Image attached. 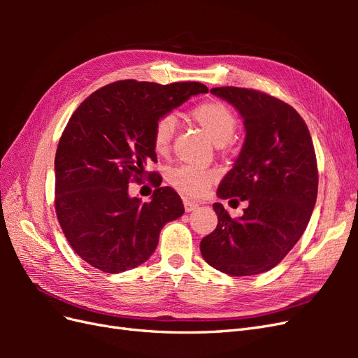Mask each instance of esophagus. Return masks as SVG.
<instances>
[{
  "instance_id": "obj_1",
  "label": "esophagus",
  "mask_w": 358,
  "mask_h": 358,
  "mask_svg": "<svg viewBox=\"0 0 358 358\" xmlns=\"http://www.w3.org/2000/svg\"><path fill=\"white\" fill-rule=\"evenodd\" d=\"M183 206H185L187 212H192V210H196L199 208V203L191 201V200H185V201H183Z\"/></svg>"
}]
</instances>
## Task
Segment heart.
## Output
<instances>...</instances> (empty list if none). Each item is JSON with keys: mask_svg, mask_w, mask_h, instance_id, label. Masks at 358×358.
<instances>
[{"mask_svg": "<svg viewBox=\"0 0 358 358\" xmlns=\"http://www.w3.org/2000/svg\"><path fill=\"white\" fill-rule=\"evenodd\" d=\"M192 121L196 122L216 146L230 142L237 127V117L229 106L222 101L209 100L197 104L191 110ZM175 134V119L171 116L161 117L152 131V146L155 154L164 157L169 154L171 138ZM215 175L209 170L183 166L175 169L169 176L173 187L187 196L197 197L212 185Z\"/></svg>", "mask_w": 358, "mask_h": 358, "instance_id": "heart-1", "label": "heart"}]
</instances>
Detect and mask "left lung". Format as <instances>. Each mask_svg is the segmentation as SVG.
<instances>
[{
    "mask_svg": "<svg viewBox=\"0 0 358 358\" xmlns=\"http://www.w3.org/2000/svg\"><path fill=\"white\" fill-rule=\"evenodd\" d=\"M210 92L236 107L246 131L216 194L246 200L248 208L233 220L215 203L218 225L203 237L200 251L222 273L258 275L280 263L306 230L318 194L315 149L305 121L289 104L236 86Z\"/></svg>",
    "mask_w": 358,
    "mask_h": 358,
    "instance_id": "left-lung-1",
    "label": "left lung"
}]
</instances>
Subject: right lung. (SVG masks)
<instances>
[{
  "label": "right lung",
  "instance_id": "1",
  "mask_svg": "<svg viewBox=\"0 0 358 358\" xmlns=\"http://www.w3.org/2000/svg\"><path fill=\"white\" fill-rule=\"evenodd\" d=\"M199 82L159 85L119 80L92 92L59 138L55 155V210L73 251L106 273H121L154 254L159 233L185 209L178 192L146 171L157 162L155 124L191 95ZM145 174L159 188L153 200L129 198L127 183Z\"/></svg>",
  "mask_w": 358,
  "mask_h": 358
}]
</instances>
